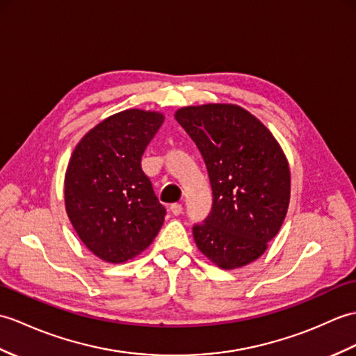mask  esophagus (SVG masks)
Listing matches in <instances>:
<instances>
[{
    "label": "esophagus",
    "instance_id": "1",
    "mask_svg": "<svg viewBox=\"0 0 356 356\" xmlns=\"http://www.w3.org/2000/svg\"><path fill=\"white\" fill-rule=\"evenodd\" d=\"M170 209L172 213H175V216H180V213L184 212V206H181L180 203H172Z\"/></svg>",
    "mask_w": 356,
    "mask_h": 356
}]
</instances>
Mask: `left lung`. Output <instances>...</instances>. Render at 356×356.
<instances>
[{
	"instance_id": "1",
	"label": "left lung",
	"mask_w": 356,
	"mask_h": 356,
	"mask_svg": "<svg viewBox=\"0 0 356 356\" xmlns=\"http://www.w3.org/2000/svg\"><path fill=\"white\" fill-rule=\"evenodd\" d=\"M176 120L206 163L212 208L193 234L198 249L225 270L266 252L290 203V168L277 140L234 104L181 107Z\"/></svg>"
}]
</instances>
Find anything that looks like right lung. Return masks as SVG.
<instances>
[{
  "label": "right lung",
  "instance_id": "obj_1",
  "mask_svg": "<svg viewBox=\"0 0 356 356\" xmlns=\"http://www.w3.org/2000/svg\"><path fill=\"white\" fill-rule=\"evenodd\" d=\"M163 115L139 109L112 115L80 140L65 176L66 212L98 258L120 264L153 243L165 211L140 167Z\"/></svg>",
  "mask_w": 356,
  "mask_h": 356
}]
</instances>
